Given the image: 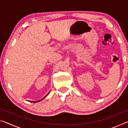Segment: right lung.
<instances>
[{
    "label": "right lung",
    "mask_w": 128,
    "mask_h": 128,
    "mask_svg": "<svg viewBox=\"0 0 128 128\" xmlns=\"http://www.w3.org/2000/svg\"><path fill=\"white\" fill-rule=\"evenodd\" d=\"M48 94H47L46 95V96H45V97H46V96H47V95H48ZM45 97H44V98H45ZM40 100H38V101H36V102H40ZM30 102H36V101H33H33H30Z\"/></svg>",
    "instance_id": "add662e5"
}]
</instances>
